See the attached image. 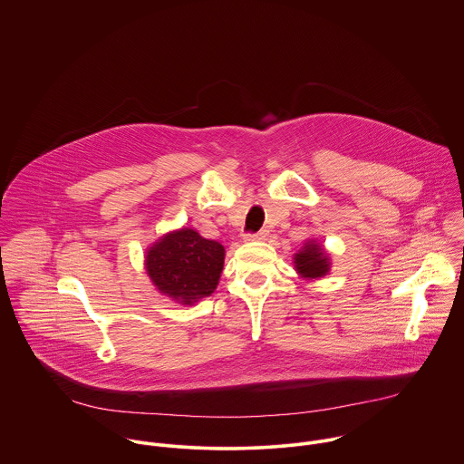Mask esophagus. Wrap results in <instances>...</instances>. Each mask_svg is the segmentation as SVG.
Returning a JSON list of instances; mask_svg holds the SVG:
<instances>
[{
	"label": "esophagus",
	"mask_w": 464,
	"mask_h": 464,
	"mask_svg": "<svg viewBox=\"0 0 464 464\" xmlns=\"http://www.w3.org/2000/svg\"><path fill=\"white\" fill-rule=\"evenodd\" d=\"M245 239L246 241H266L268 239V230H259L256 234H246Z\"/></svg>",
	"instance_id": "esophagus-1"
}]
</instances>
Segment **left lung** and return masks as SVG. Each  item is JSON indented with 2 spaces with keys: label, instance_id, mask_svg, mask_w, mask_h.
<instances>
[{
  "label": "left lung",
  "instance_id": "8db88e82",
  "mask_svg": "<svg viewBox=\"0 0 464 464\" xmlns=\"http://www.w3.org/2000/svg\"><path fill=\"white\" fill-rule=\"evenodd\" d=\"M294 265L301 279L314 281L329 274L331 256L327 254L322 243H316V239H308L303 245V248L297 254H294Z\"/></svg>",
  "mask_w": 464,
  "mask_h": 464
}]
</instances>
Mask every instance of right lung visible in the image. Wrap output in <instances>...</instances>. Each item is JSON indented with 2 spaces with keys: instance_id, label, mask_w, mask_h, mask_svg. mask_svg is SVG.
<instances>
[{
  "instance_id": "add662e5",
  "label": "right lung",
  "mask_w": 464,
  "mask_h": 464,
  "mask_svg": "<svg viewBox=\"0 0 464 464\" xmlns=\"http://www.w3.org/2000/svg\"><path fill=\"white\" fill-rule=\"evenodd\" d=\"M144 265L158 294L192 306L218 288L225 246L183 227L156 239L146 250Z\"/></svg>"
}]
</instances>
